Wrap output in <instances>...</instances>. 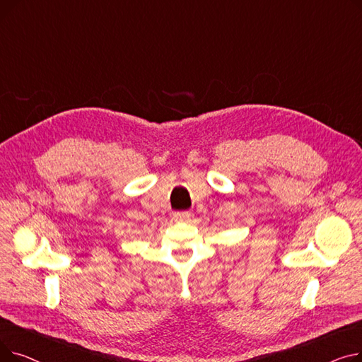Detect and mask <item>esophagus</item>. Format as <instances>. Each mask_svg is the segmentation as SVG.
<instances>
[{
	"label": "esophagus",
	"mask_w": 362,
	"mask_h": 362,
	"mask_svg": "<svg viewBox=\"0 0 362 362\" xmlns=\"http://www.w3.org/2000/svg\"><path fill=\"white\" fill-rule=\"evenodd\" d=\"M191 216H192L191 211H176V213L173 214V218H175V220H187Z\"/></svg>",
	"instance_id": "obj_1"
}]
</instances>
